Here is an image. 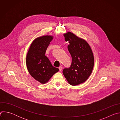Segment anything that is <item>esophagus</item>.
Masks as SVG:
<instances>
[{
    "instance_id": "1",
    "label": "esophagus",
    "mask_w": 120,
    "mask_h": 120,
    "mask_svg": "<svg viewBox=\"0 0 120 120\" xmlns=\"http://www.w3.org/2000/svg\"><path fill=\"white\" fill-rule=\"evenodd\" d=\"M62 68H63V66L61 65H60L59 67V71H61L62 70Z\"/></svg>"
}]
</instances>
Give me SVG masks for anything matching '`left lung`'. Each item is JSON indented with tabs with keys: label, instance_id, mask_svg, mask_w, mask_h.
I'll return each mask as SVG.
<instances>
[{
	"label": "left lung",
	"instance_id": "left-lung-1",
	"mask_svg": "<svg viewBox=\"0 0 120 120\" xmlns=\"http://www.w3.org/2000/svg\"><path fill=\"white\" fill-rule=\"evenodd\" d=\"M67 48L72 56L69 67L64 69L63 73L68 82L76 85L86 81L91 74L94 65V57L92 49L84 40L68 32L64 35Z\"/></svg>",
	"mask_w": 120,
	"mask_h": 120
}]
</instances>
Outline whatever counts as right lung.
<instances>
[{"mask_svg": "<svg viewBox=\"0 0 120 120\" xmlns=\"http://www.w3.org/2000/svg\"><path fill=\"white\" fill-rule=\"evenodd\" d=\"M53 38L52 36H45L34 40L26 56V63L29 74L43 84L48 82L59 71L58 68L54 67L45 56L46 50Z\"/></svg>", "mask_w": 120, "mask_h": 120, "instance_id": "right-lung-1", "label": "right lung"}]
</instances>
